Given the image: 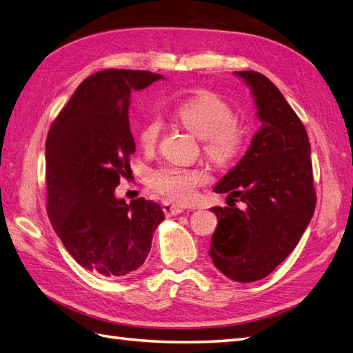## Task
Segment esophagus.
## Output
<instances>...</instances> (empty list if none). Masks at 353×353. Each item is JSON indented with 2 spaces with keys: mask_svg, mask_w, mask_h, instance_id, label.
I'll return each instance as SVG.
<instances>
[{
  "mask_svg": "<svg viewBox=\"0 0 353 353\" xmlns=\"http://www.w3.org/2000/svg\"><path fill=\"white\" fill-rule=\"evenodd\" d=\"M185 206L182 205H177V203H171V201H163L162 203V211L165 215L172 216V215H177V214H182L185 211Z\"/></svg>",
  "mask_w": 353,
  "mask_h": 353,
  "instance_id": "34e87169",
  "label": "esophagus"
}]
</instances>
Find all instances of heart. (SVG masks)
<instances>
[{"instance_id":"obj_1","label":"heart","mask_w":353,"mask_h":353,"mask_svg":"<svg viewBox=\"0 0 353 353\" xmlns=\"http://www.w3.org/2000/svg\"><path fill=\"white\" fill-rule=\"evenodd\" d=\"M176 118L186 129L201 139L203 153L212 163L228 167L239 156L245 141V130L234 118L229 104L209 91H203L183 100L176 108ZM162 121L152 117L138 130L139 145L150 152L159 141ZM208 176L200 168L165 163L148 176V186L159 196L188 203L196 197L197 190L205 185Z\"/></svg>"}]
</instances>
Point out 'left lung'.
<instances>
[{
    "mask_svg": "<svg viewBox=\"0 0 353 353\" xmlns=\"http://www.w3.org/2000/svg\"><path fill=\"white\" fill-rule=\"evenodd\" d=\"M235 74L250 86L262 127L243 159L214 188L229 197L226 208H211L219 226L209 254L229 279L247 283L268 276L294 250L317 197L301 118L265 76Z\"/></svg>",
    "mask_w": 353,
    "mask_h": 353,
    "instance_id": "8db88e82",
    "label": "left lung"
}]
</instances>
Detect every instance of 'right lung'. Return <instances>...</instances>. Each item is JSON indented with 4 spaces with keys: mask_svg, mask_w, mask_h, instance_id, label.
<instances>
[{
    "mask_svg": "<svg viewBox=\"0 0 353 353\" xmlns=\"http://www.w3.org/2000/svg\"><path fill=\"white\" fill-rule=\"evenodd\" d=\"M161 74L103 70L81 81L52 121L47 144V212L79 264L104 277L130 274L144 264L162 208L139 197H115L130 170L134 141L129 124L133 91Z\"/></svg>",
    "mask_w": 353,
    "mask_h": 353,
    "instance_id": "obj_1",
    "label": "right lung"
}]
</instances>
